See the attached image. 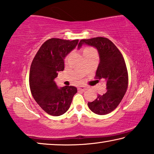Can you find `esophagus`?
Masks as SVG:
<instances>
[{"mask_svg": "<svg viewBox=\"0 0 154 154\" xmlns=\"http://www.w3.org/2000/svg\"><path fill=\"white\" fill-rule=\"evenodd\" d=\"M78 90H80V91H84L87 90V88L86 87V86H80L78 87Z\"/></svg>", "mask_w": 154, "mask_h": 154, "instance_id": "1", "label": "esophagus"}]
</instances>
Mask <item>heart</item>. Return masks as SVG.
Here are the masks:
<instances>
[{
  "label": "heart",
  "instance_id": "1",
  "mask_svg": "<svg viewBox=\"0 0 154 154\" xmlns=\"http://www.w3.org/2000/svg\"><path fill=\"white\" fill-rule=\"evenodd\" d=\"M93 51H96L94 48H92V47H84V54L93 52Z\"/></svg>",
  "mask_w": 154,
  "mask_h": 154
}]
</instances>
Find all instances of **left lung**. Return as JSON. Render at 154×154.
I'll list each match as a JSON object with an SVG mask.
<instances>
[{
	"label": "left lung",
	"mask_w": 154,
	"mask_h": 154,
	"mask_svg": "<svg viewBox=\"0 0 154 154\" xmlns=\"http://www.w3.org/2000/svg\"><path fill=\"white\" fill-rule=\"evenodd\" d=\"M88 45L98 49L100 63L96 78L105 79L107 91L99 95L94 101L88 102L89 109L95 114L105 115L117 107L126 92L128 75L124 58L119 49L109 39L97 37L80 40L78 49Z\"/></svg>",
	"instance_id": "1"
}]
</instances>
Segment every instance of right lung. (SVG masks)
I'll return each instance as SVG.
<instances>
[{"instance_id": "add662e5", "label": "right lung", "mask_w": 154, "mask_h": 154, "mask_svg": "<svg viewBox=\"0 0 154 154\" xmlns=\"http://www.w3.org/2000/svg\"><path fill=\"white\" fill-rule=\"evenodd\" d=\"M79 40L51 38L43 43L32 61L29 85L35 100L51 116H60L68 111L77 88H58L54 79L64 70V58L74 49Z\"/></svg>"}]
</instances>
